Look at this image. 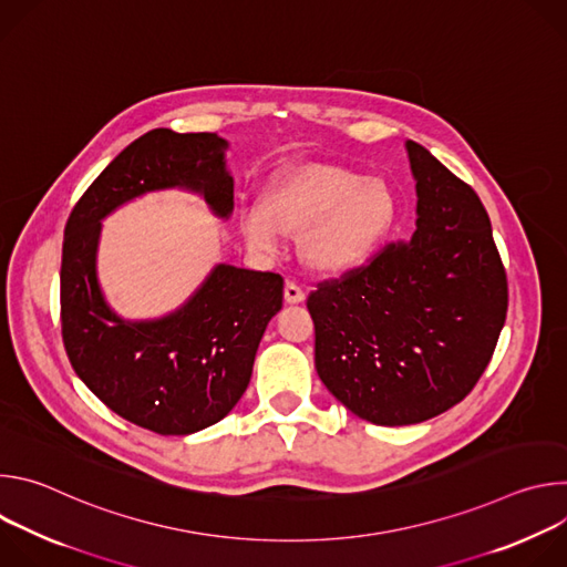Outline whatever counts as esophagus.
I'll list each match as a JSON object with an SVG mask.
<instances>
[{
	"label": "esophagus",
	"mask_w": 567,
	"mask_h": 567,
	"mask_svg": "<svg viewBox=\"0 0 567 567\" xmlns=\"http://www.w3.org/2000/svg\"><path fill=\"white\" fill-rule=\"evenodd\" d=\"M302 300H305V291L296 282L287 280V285H285V302L287 305H298Z\"/></svg>",
	"instance_id": "1"
}]
</instances>
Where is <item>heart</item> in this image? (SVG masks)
I'll return each instance as SVG.
<instances>
[{
    "label": "heart",
    "mask_w": 567,
    "mask_h": 567,
    "mask_svg": "<svg viewBox=\"0 0 567 567\" xmlns=\"http://www.w3.org/2000/svg\"><path fill=\"white\" fill-rule=\"evenodd\" d=\"M399 219L394 188L377 175L332 164H307L278 177L260 206L239 213L251 251L278 256L282 235H300V258L322 278H343L363 267Z\"/></svg>",
    "instance_id": "1"
}]
</instances>
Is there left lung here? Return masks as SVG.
Returning a JSON list of instances; mask_svg holds the SVG:
<instances>
[{"label": "left lung", "instance_id": "obj_1", "mask_svg": "<svg viewBox=\"0 0 567 567\" xmlns=\"http://www.w3.org/2000/svg\"><path fill=\"white\" fill-rule=\"evenodd\" d=\"M415 233L307 298L316 372L357 417L426 422L460 403L489 365L507 316V276L471 186L406 141Z\"/></svg>", "mask_w": 567, "mask_h": 567}]
</instances>
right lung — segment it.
<instances>
[{
	"instance_id": "add662e5",
	"label": "right lung",
	"mask_w": 567,
	"mask_h": 567,
	"mask_svg": "<svg viewBox=\"0 0 567 567\" xmlns=\"http://www.w3.org/2000/svg\"><path fill=\"white\" fill-rule=\"evenodd\" d=\"M228 141L158 127L130 143L73 206L62 241L60 318L66 357L123 420L158 435H190L224 420L245 394L260 339L282 309V278L215 265L193 296L158 318H123L99 282L103 219L158 190L199 195L233 213Z\"/></svg>"
}]
</instances>
